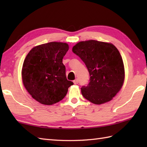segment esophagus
<instances>
[{
    "mask_svg": "<svg viewBox=\"0 0 147 147\" xmlns=\"http://www.w3.org/2000/svg\"><path fill=\"white\" fill-rule=\"evenodd\" d=\"M73 83L75 84V85H76V84H78V80L77 79H76V80H74V81H73Z\"/></svg>",
    "mask_w": 147,
    "mask_h": 147,
    "instance_id": "obj_1",
    "label": "esophagus"
}]
</instances>
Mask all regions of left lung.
<instances>
[{
	"mask_svg": "<svg viewBox=\"0 0 147 147\" xmlns=\"http://www.w3.org/2000/svg\"><path fill=\"white\" fill-rule=\"evenodd\" d=\"M72 51L89 72L90 82L81 88L82 95L97 105L111 100L124 80V64L117 49L112 43L91 40L78 43Z\"/></svg>",
	"mask_w": 147,
	"mask_h": 147,
	"instance_id": "obj_1",
	"label": "left lung"
}]
</instances>
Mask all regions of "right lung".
Listing matches in <instances>:
<instances>
[{
    "mask_svg": "<svg viewBox=\"0 0 147 147\" xmlns=\"http://www.w3.org/2000/svg\"><path fill=\"white\" fill-rule=\"evenodd\" d=\"M69 50L65 43L49 42L33 47L24 59L22 80L32 97L44 105L62 100L73 85L65 76L62 59Z\"/></svg>",
    "mask_w": 147,
    "mask_h": 147,
    "instance_id": "obj_1",
    "label": "right lung"
}]
</instances>
